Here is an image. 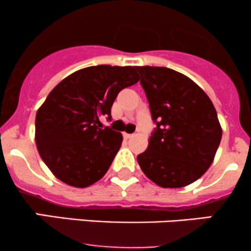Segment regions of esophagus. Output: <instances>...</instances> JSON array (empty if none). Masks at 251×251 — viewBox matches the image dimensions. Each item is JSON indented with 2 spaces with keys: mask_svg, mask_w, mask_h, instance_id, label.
Wrapping results in <instances>:
<instances>
[{
  "mask_svg": "<svg viewBox=\"0 0 251 251\" xmlns=\"http://www.w3.org/2000/svg\"><path fill=\"white\" fill-rule=\"evenodd\" d=\"M133 137V134H129V133H124V138H125V139H129V138H132Z\"/></svg>",
  "mask_w": 251,
  "mask_h": 251,
  "instance_id": "1",
  "label": "esophagus"
}]
</instances>
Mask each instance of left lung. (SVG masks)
I'll use <instances>...</instances> for the list:
<instances>
[{"label":"left lung","instance_id":"8db88e82","mask_svg":"<svg viewBox=\"0 0 251 251\" xmlns=\"http://www.w3.org/2000/svg\"><path fill=\"white\" fill-rule=\"evenodd\" d=\"M135 70L157 125L138 164L162 188L189 185L214 162L222 138L217 112L205 92L179 72L151 66Z\"/></svg>","mask_w":251,"mask_h":251}]
</instances>
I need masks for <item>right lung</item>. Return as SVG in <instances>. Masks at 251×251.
I'll return each mask as SVG.
<instances>
[{
	"label": "right lung",
	"mask_w": 251,
	"mask_h": 251,
	"mask_svg": "<svg viewBox=\"0 0 251 251\" xmlns=\"http://www.w3.org/2000/svg\"><path fill=\"white\" fill-rule=\"evenodd\" d=\"M132 66L82 68L50 91L35 118L36 148L57 179L87 188L105 176L123 143L120 132L100 128V116L123 88L139 81Z\"/></svg>",
	"instance_id": "1"
}]
</instances>
